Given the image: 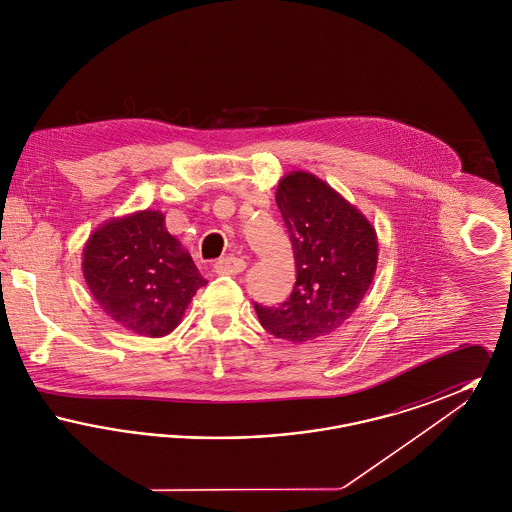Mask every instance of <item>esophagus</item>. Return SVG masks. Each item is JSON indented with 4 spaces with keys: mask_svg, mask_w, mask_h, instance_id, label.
<instances>
[{
    "mask_svg": "<svg viewBox=\"0 0 512 512\" xmlns=\"http://www.w3.org/2000/svg\"><path fill=\"white\" fill-rule=\"evenodd\" d=\"M245 268L244 259L240 257H222L217 263H215V272L217 274H230V276H236L240 274Z\"/></svg>",
    "mask_w": 512,
    "mask_h": 512,
    "instance_id": "obj_1",
    "label": "esophagus"
}]
</instances>
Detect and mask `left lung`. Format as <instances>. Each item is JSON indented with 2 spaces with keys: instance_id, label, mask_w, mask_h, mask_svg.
Segmentation results:
<instances>
[{
  "instance_id": "1",
  "label": "left lung",
  "mask_w": 512,
  "mask_h": 512,
  "mask_svg": "<svg viewBox=\"0 0 512 512\" xmlns=\"http://www.w3.org/2000/svg\"><path fill=\"white\" fill-rule=\"evenodd\" d=\"M276 205L290 232L297 280L288 301L255 303V311L272 336L299 345L332 334L355 313L374 280L378 238L355 205L311 172H288Z\"/></svg>"
}]
</instances>
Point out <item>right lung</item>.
Wrapping results in <instances>:
<instances>
[{
	"label": "right lung",
	"mask_w": 512,
	"mask_h": 512,
	"mask_svg": "<svg viewBox=\"0 0 512 512\" xmlns=\"http://www.w3.org/2000/svg\"><path fill=\"white\" fill-rule=\"evenodd\" d=\"M90 293L107 317L138 336L163 338L207 284L188 249L169 234L161 211L107 220L82 253Z\"/></svg>",
	"instance_id": "right-lung-1"
}]
</instances>
